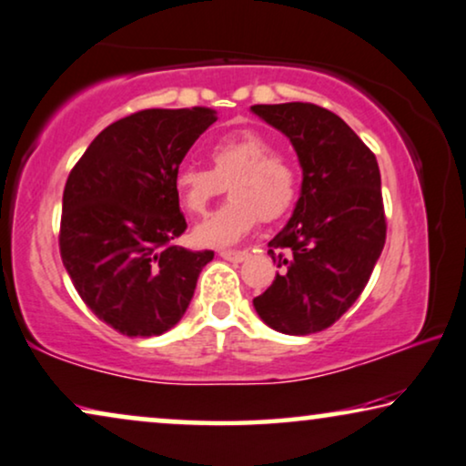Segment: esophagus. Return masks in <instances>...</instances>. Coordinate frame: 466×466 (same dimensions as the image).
Here are the masks:
<instances>
[{"mask_svg":"<svg viewBox=\"0 0 466 466\" xmlns=\"http://www.w3.org/2000/svg\"><path fill=\"white\" fill-rule=\"evenodd\" d=\"M219 258L228 259V262L238 264V262H245V259L249 258V251H229V249H223V251H219Z\"/></svg>","mask_w":466,"mask_h":466,"instance_id":"1","label":"esophagus"}]
</instances>
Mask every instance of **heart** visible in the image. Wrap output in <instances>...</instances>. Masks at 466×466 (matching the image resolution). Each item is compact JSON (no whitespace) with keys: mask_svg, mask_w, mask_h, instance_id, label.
<instances>
[{"mask_svg":"<svg viewBox=\"0 0 466 466\" xmlns=\"http://www.w3.org/2000/svg\"><path fill=\"white\" fill-rule=\"evenodd\" d=\"M213 170L183 164L175 172V191L185 213L204 215L221 183H229L232 202L198 223L194 240L204 247H229L253 232L259 219L288 213L298 194V175L277 147L256 129H237L208 147Z\"/></svg>","mask_w":466,"mask_h":466,"instance_id":"heart-1","label":"heart"}]
</instances>
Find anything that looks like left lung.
Segmentation results:
<instances>
[{
    "label": "left lung",
    "instance_id": "obj_1",
    "mask_svg": "<svg viewBox=\"0 0 466 466\" xmlns=\"http://www.w3.org/2000/svg\"><path fill=\"white\" fill-rule=\"evenodd\" d=\"M251 113L288 136L302 168L294 213L268 243L281 272L253 307L277 332L326 330L367 288L386 245L380 166L340 116L315 104H256Z\"/></svg>",
    "mask_w": 466,
    "mask_h": 466
}]
</instances>
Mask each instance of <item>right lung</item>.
<instances>
[{"label":"right lung","instance_id":"add662e5","mask_svg":"<svg viewBox=\"0 0 466 466\" xmlns=\"http://www.w3.org/2000/svg\"><path fill=\"white\" fill-rule=\"evenodd\" d=\"M217 121L210 108H148L115 121L67 177L61 259L83 302L127 337L175 328L213 251L170 245L187 228L175 172Z\"/></svg>","mask_w":466,"mask_h":466}]
</instances>
